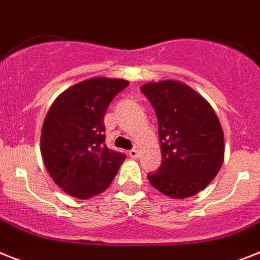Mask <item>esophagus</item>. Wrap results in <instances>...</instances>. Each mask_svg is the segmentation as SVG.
Masks as SVG:
<instances>
[{
	"label": "esophagus",
	"instance_id": "34e87169",
	"mask_svg": "<svg viewBox=\"0 0 260 260\" xmlns=\"http://www.w3.org/2000/svg\"><path fill=\"white\" fill-rule=\"evenodd\" d=\"M128 155L132 156V158H138L139 156V150L138 149H133L128 151Z\"/></svg>",
	"mask_w": 260,
	"mask_h": 260
}]
</instances>
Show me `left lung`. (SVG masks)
<instances>
[{
  "label": "left lung",
  "mask_w": 260,
  "mask_h": 260,
  "mask_svg": "<svg viewBox=\"0 0 260 260\" xmlns=\"http://www.w3.org/2000/svg\"><path fill=\"white\" fill-rule=\"evenodd\" d=\"M158 118L162 164L147 174L158 191L173 199L198 194L224 159V137L211 105L191 87L167 79L141 86Z\"/></svg>",
  "instance_id": "1"
}]
</instances>
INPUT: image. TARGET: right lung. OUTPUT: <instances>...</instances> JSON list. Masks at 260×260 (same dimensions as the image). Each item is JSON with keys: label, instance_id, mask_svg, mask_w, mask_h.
I'll use <instances>...</instances> for the list:
<instances>
[{"label": "right lung", "instance_id": "add662e5", "mask_svg": "<svg viewBox=\"0 0 260 260\" xmlns=\"http://www.w3.org/2000/svg\"><path fill=\"white\" fill-rule=\"evenodd\" d=\"M128 85L118 78L86 79L55 98L45 117L41 154L58 187L89 199L104 192L126 156L105 143L104 118L110 102Z\"/></svg>", "mask_w": 260, "mask_h": 260}]
</instances>
